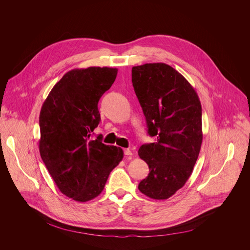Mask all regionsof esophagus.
Masks as SVG:
<instances>
[{
    "mask_svg": "<svg viewBox=\"0 0 250 250\" xmlns=\"http://www.w3.org/2000/svg\"><path fill=\"white\" fill-rule=\"evenodd\" d=\"M124 155H126V156H132L133 153H132V151H131L130 149H124Z\"/></svg>",
    "mask_w": 250,
    "mask_h": 250,
    "instance_id": "esophagus-1",
    "label": "esophagus"
}]
</instances>
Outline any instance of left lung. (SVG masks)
Instances as JSON below:
<instances>
[{"label":"left lung","instance_id":"obj_1","mask_svg":"<svg viewBox=\"0 0 250 250\" xmlns=\"http://www.w3.org/2000/svg\"><path fill=\"white\" fill-rule=\"evenodd\" d=\"M132 83L148 134L157 139L139 149L149 167L139 189L152 199H167L186 184L198 158L203 139L201 103L185 77L166 63L134 66Z\"/></svg>","mask_w":250,"mask_h":250}]
</instances>
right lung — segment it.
Instances as JSON below:
<instances>
[{"label": "right lung", "mask_w": 250, "mask_h": 250, "mask_svg": "<svg viewBox=\"0 0 250 250\" xmlns=\"http://www.w3.org/2000/svg\"><path fill=\"white\" fill-rule=\"evenodd\" d=\"M117 68L88 67L67 72L54 85L40 114L39 152L59 189L75 201L98 196L123 150L89 140L101 117L98 102L109 89Z\"/></svg>", "instance_id": "right-lung-1"}]
</instances>
